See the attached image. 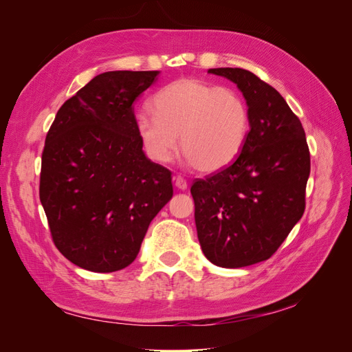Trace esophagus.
Instances as JSON below:
<instances>
[{
  "mask_svg": "<svg viewBox=\"0 0 352 352\" xmlns=\"http://www.w3.org/2000/svg\"><path fill=\"white\" fill-rule=\"evenodd\" d=\"M175 186H176V188H179V189L185 190V189L188 188V182H186V179H184L182 176H176V177H175Z\"/></svg>",
  "mask_w": 352,
  "mask_h": 352,
  "instance_id": "34e87169",
  "label": "esophagus"
}]
</instances>
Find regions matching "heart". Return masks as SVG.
Listing matches in <instances>:
<instances>
[{
    "label": "heart",
    "mask_w": 352,
    "mask_h": 352,
    "mask_svg": "<svg viewBox=\"0 0 352 352\" xmlns=\"http://www.w3.org/2000/svg\"><path fill=\"white\" fill-rule=\"evenodd\" d=\"M153 113L136 116V132L145 153L168 163L179 148L198 170L229 166L247 141L250 111L241 95L226 87L182 78L167 83L153 98Z\"/></svg>",
    "instance_id": "obj_1"
}]
</instances>
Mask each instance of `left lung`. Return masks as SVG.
<instances>
[{"label": "left lung", "instance_id": "left-lung-1", "mask_svg": "<svg viewBox=\"0 0 352 352\" xmlns=\"http://www.w3.org/2000/svg\"><path fill=\"white\" fill-rule=\"evenodd\" d=\"M208 73L233 83L247 100L250 132L241 154L190 186L201 250L219 267L270 258L304 214L310 151L304 127L282 95L238 67Z\"/></svg>", "mask_w": 352, "mask_h": 352}]
</instances>
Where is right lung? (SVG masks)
Segmentation results:
<instances>
[{
    "mask_svg": "<svg viewBox=\"0 0 352 352\" xmlns=\"http://www.w3.org/2000/svg\"><path fill=\"white\" fill-rule=\"evenodd\" d=\"M158 73L98 74L61 105L47 133L39 199L57 250L85 270L127 267L173 197L172 172L145 157L133 111Z\"/></svg>",
    "mask_w": 352,
    "mask_h": 352,
    "instance_id": "add662e5",
    "label": "right lung"
}]
</instances>
